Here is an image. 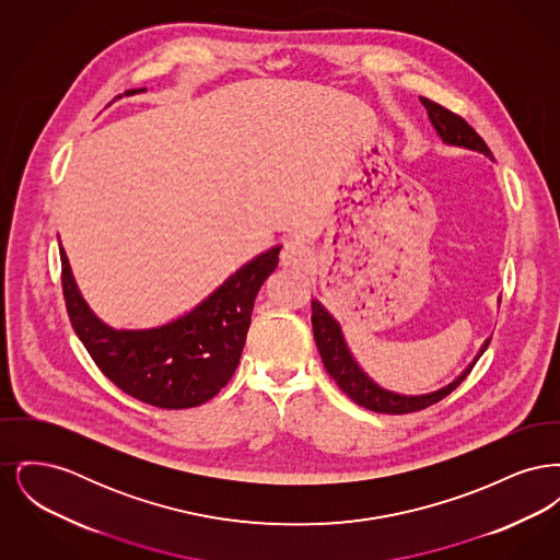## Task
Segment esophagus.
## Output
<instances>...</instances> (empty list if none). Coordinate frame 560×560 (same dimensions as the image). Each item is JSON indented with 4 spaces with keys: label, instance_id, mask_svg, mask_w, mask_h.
<instances>
[{
    "label": "esophagus",
    "instance_id": "34e87169",
    "mask_svg": "<svg viewBox=\"0 0 560 560\" xmlns=\"http://www.w3.org/2000/svg\"><path fill=\"white\" fill-rule=\"evenodd\" d=\"M281 265L285 268H306L311 265L313 256L306 243L300 240H288L281 249Z\"/></svg>",
    "mask_w": 560,
    "mask_h": 560
}]
</instances>
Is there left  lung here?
Wrapping results in <instances>:
<instances>
[{
    "label": "left lung",
    "mask_w": 560,
    "mask_h": 560,
    "mask_svg": "<svg viewBox=\"0 0 560 560\" xmlns=\"http://www.w3.org/2000/svg\"><path fill=\"white\" fill-rule=\"evenodd\" d=\"M420 101L427 107L428 119H430L432 128L436 130L439 138L445 144L475 151V153H480L493 161V155H491L489 147L485 144V140L459 115H455L452 110H447L428 98H420ZM313 334H315V342L319 348L325 370L336 380V384L347 393L350 399L375 413H397V416L427 409L430 405L445 399L462 384V380L472 372L475 363L479 361L480 354L487 350L489 340H491V338L485 340V345L480 347L472 363L447 386L427 393V395H399V393L377 386L372 377L361 370V365L357 363V359L352 357V352L348 348L340 323L327 313V308L320 304L319 300H313Z\"/></svg>",
    "instance_id": "left-lung-1"
}]
</instances>
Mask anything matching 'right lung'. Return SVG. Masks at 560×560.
<instances>
[{
	"instance_id": "obj_1",
	"label": "right lung",
	"mask_w": 560,
	"mask_h": 560,
	"mask_svg": "<svg viewBox=\"0 0 560 560\" xmlns=\"http://www.w3.org/2000/svg\"><path fill=\"white\" fill-rule=\"evenodd\" d=\"M138 92L147 88L128 90L126 96ZM279 249L275 245L245 262L178 319L149 329H115L83 300L60 245L67 313L94 363L126 395L161 409L197 407L215 397L237 370L256 295L277 268Z\"/></svg>"
}]
</instances>
